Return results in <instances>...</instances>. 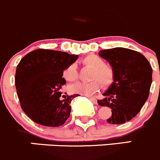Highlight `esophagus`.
I'll return each mask as SVG.
<instances>
[{
  "label": "esophagus",
  "instance_id": "esophagus-1",
  "mask_svg": "<svg viewBox=\"0 0 160 160\" xmlns=\"http://www.w3.org/2000/svg\"><path fill=\"white\" fill-rule=\"evenodd\" d=\"M87 97H88V99H89L90 100H91L92 102H93V103H95V104L97 103V100H96V99H95V98L92 97V96H87Z\"/></svg>",
  "mask_w": 160,
  "mask_h": 160
}]
</instances>
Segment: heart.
<instances>
[{"label": "heart", "mask_w": 160, "mask_h": 160, "mask_svg": "<svg viewBox=\"0 0 160 160\" xmlns=\"http://www.w3.org/2000/svg\"><path fill=\"white\" fill-rule=\"evenodd\" d=\"M82 64L93 69L92 79L98 80L102 86H108L113 81V71L111 67L104 64L103 60L96 55L91 54L85 57L82 61ZM63 77L68 82H74L78 78V72L75 64L68 66L63 72ZM99 82L92 81L91 82H78L70 85L71 92L81 94L83 96H92L99 89Z\"/></svg>", "instance_id": "1"}]
</instances>
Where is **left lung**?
<instances>
[{
	"mask_svg": "<svg viewBox=\"0 0 160 160\" xmlns=\"http://www.w3.org/2000/svg\"><path fill=\"white\" fill-rule=\"evenodd\" d=\"M99 55L113 71V82L97 102L110 107L112 114L107 122L122 124L133 119L146 102L152 85V69L148 60L134 50L123 47L102 50Z\"/></svg>",
	"mask_w": 160,
	"mask_h": 160,
	"instance_id": "1",
	"label": "left lung"
}]
</instances>
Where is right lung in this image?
I'll use <instances>...</instances> for the list:
<instances>
[{"instance_id":"1","label":"right lung","mask_w":160,"mask_h":160,"mask_svg":"<svg viewBox=\"0 0 160 160\" xmlns=\"http://www.w3.org/2000/svg\"><path fill=\"white\" fill-rule=\"evenodd\" d=\"M78 58L65 52L38 49L20 61L15 78L17 94L22 109L34 122L59 127L68 119L71 102L79 95L61 97L66 84L63 72Z\"/></svg>"}]
</instances>
